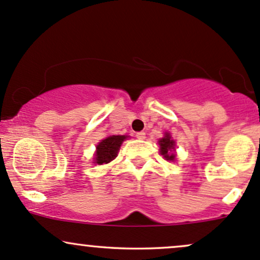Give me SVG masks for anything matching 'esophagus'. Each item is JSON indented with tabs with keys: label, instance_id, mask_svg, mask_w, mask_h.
Returning a JSON list of instances; mask_svg holds the SVG:
<instances>
[{
	"label": "esophagus",
	"instance_id": "34e87169",
	"mask_svg": "<svg viewBox=\"0 0 260 260\" xmlns=\"http://www.w3.org/2000/svg\"><path fill=\"white\" fill-rule=\"evenodd\" d=\"M136 139H139V140H143L146 137V134L145 133H142V131H140V133H136Z\"/></svg>",
	"mask_w": 260,
	"mask_h": 260
}]
</instances>
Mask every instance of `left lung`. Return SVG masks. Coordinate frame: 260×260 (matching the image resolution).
Wrapping results in <instances>:
<instances>
[{"label": "left lung", "mask_w": 260, "mask_h": 260, "mask_svg": "<svg viewBox=\"0 0 260 260\" xmlns=\"http://www.w3.org/2000/svg\"><path fill=\"white\" fill-rule=\"evenodd\" d=\"M159 146H160V154L163 155L167 160L175 159V154L173 153L174 148H175V142L173 141L169 134L167 133L166 136L159 140Z\"/></svg>", "instance_id": "left-lung-1"}]
</instances>
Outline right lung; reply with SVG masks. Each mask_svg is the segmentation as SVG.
Returning a JSON list of instances; mask_svg holds the SVG:
<instances>
[{"instance_id":"right-lung-1","label":"right lung","mask_w":260,"mask_h":260,"mask_svg":"<svg viewBox=\"0 0 260 260\" xmlns=\"http://www.w3.org/2000/svg\"><path fill=\"white\" fill-rule=\"evenodd\" d=\"M126 136L124 135H113L108 136L97 145L96 157H94V163L97 164H107L112 161L117 157L120 145L123 143Z\"/></svg>"}]
</instances>
